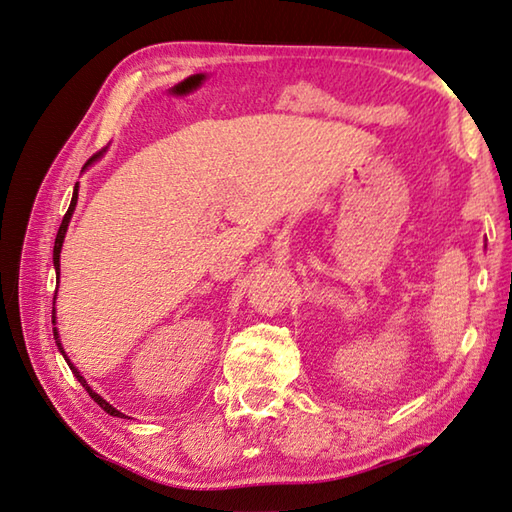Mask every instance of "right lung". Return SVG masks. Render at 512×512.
Instances as JSON below:
<instances>
[{"label": "right lung", "instance_id": "obj_1", "mask_svg": "<svg viewBox=\"0 0 512 512\" xmlns=\"http://www.w3.org/2000/svg\"><path fill=\"white\" fill-rule=\"evenodd\" d=\"M103 152L106 150H101V152H97L95 156H90L88 159V163L83 165V170L88 168V165H92L95 161H99L101 156H103ZM77 198H79V183L75 185V192H72V201H70V207H68V212H66V216H64V221H61V225H59V232H57V238H55V249H52V263H55V271H57V285H59V263H61V247H64V241H66V232H68V225H70V218H72V212H75V207H77ZM57 300V298H55ZM52 305H55V302H52ZM57 316H55V307H52V333H55V342H57V349H59V353L61 356H64V360L68 362V367H70V371L75 373V378L81 382V387L88 391V395L92 400H95L103 411H106L108 415H114V417H123V413L121 411H117L114 409V406L110 404V402H106L101 398V395L97 393V391H92L90 389V384L86 382V378H83L81 375V371L75 367V364L70 362V358H68V353H66V349H64V344H61V340H59V331H57Z\"/></svg>", "mask_w": 512, "mask_h": 512}]
</instances>
